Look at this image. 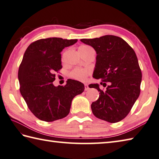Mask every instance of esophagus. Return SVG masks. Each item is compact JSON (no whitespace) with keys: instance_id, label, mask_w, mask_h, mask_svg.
Here are the masks:
<instances>
[{"instance_id":"obj_1","label":"esophagus","mask_w":159,"mask_h":159,"mask_svg":"<svg viewBox=\"0 0 159 159\" xmlns=\"http://www.w3.org/2000/svg\"><path fill=\"white\" fill-rule=\"evenodd\" d=\"M89 89V86L88 84H85V91H88V90Z\"/></svg>"}]
</instances>
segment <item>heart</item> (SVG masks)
<instances>
[{
    "label": "heart",
    "instance_id": "1",
    "mask_svg": "<svg viewBox=\"0 0 159 159\" xmlns=\"http://www.w3.org/2000/svg\"><path fill=\"white\" fill-rule=\"evenodd\" d=\"M90 49H92V48L88 45H81L79 47V50L82 52H88ZM89 70L88 69H80L76 68L72 70L70 74V76L74 79H76L80 81H85L87 79V77L89 74Z\"/></svg>",
    "mask_w": 159,
    "mask_h": 159
}]
</instances>
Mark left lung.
I'll use <instances>...</instances> for the list:
<instances>
[{"label":"left lung","mask_w":159,"mask_h":159,"mask_svg":"<svg viewBox=\"0 0 159 159\" xmlns=\"http://www.w3.org/2000/svg\"><path fill=\"white\" fill-rule=\"evenodd\" d=\"M96 52L93 77L101 79V85H109L101 90L98 83L91 88L98 89L99 98L91 105L96 117L111 123L125 118L140 94L142 73L135 52L123 39L113 35L80 39Z\"/></svg>","instance_id":"1"}]
</instances>
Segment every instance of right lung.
Instances as JSON below:
<instances>
[{
  "instance_id": "obj_1",
  "label": "right lung",
  "mask_w": 159,
  "mask_h": 159,
  "mask_svg": "<svg viewBox=\"0 0 159 159\" xmlns=\"http://www.w3.org/2000/svg\"><path fill=\"white\" fill-rule=\"evenodd\" d=\"M77 39L48 38L36 40L27 48L18 70L20 92L34 116L52 122L67 116L71 101L85 89L83 83L67 80L65 86L53 84L55 72L62 68L61 52Z\"/></svg>"
}]
</instances>
